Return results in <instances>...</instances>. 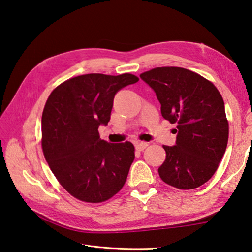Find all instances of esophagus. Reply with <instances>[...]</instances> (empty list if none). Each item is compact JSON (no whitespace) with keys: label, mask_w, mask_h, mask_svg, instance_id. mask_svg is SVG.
I'll return each mask as SVG.
<instances>
[{"label":"esophagus","mask_w":252,"mask_h":252,"mask_svg":"<svg viewBox=\"0 0 252 252\" xmlns=\"http://www.w3.org/2000/svg\"><path fill=\"white\" fill-rule=\"evenodd\" d=\"M147 145L149 144H147L146 142H135L134 143V146L137 151H143L144 149H146Z\"/></svg>","instance_id":"esophagus-1"}]
</instances>
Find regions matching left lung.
I'll return each mask as SVG.
<instances>
[{
	"instance_id": "1",
	"label": "left lung",
	"mask_w": 252,
	"mask_h": 252,
	"mask_svg": "<svg viewBox=\"0 0 252 252\" xmlns=\"http://www.w3.org/2000/svg\"><path fill=\"white\" fill-rule=\"evenodd\" d=\"M140 77L155 92L164 119L177 123L174 146L164 145L161 180L190 190L209 181L228 142L224 100L210 81L182 67H156Z\"/></svg>"
}]
</instances>
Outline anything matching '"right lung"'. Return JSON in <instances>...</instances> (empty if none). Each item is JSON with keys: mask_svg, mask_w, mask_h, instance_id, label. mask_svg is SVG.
Here are the masks:
<instances>
[{"mask_svg": "<svg viewBox=\"0 0 252 252\" xmlns=\"http://www.w3.org/2000/svg\"><path fill=\"white\" fill-rule=\"evenodd\" d=\"M137 81L129 73L85 74L62 83L49 96L41 119L43 155L74 198L99 203L126 184L134 146L101 140L98 127L109 122L116 94Z\"/></svg>", "mask_w": 252, "mask_h": 252, "instance_id": "1", "label": "right lung"}]
</instances>
